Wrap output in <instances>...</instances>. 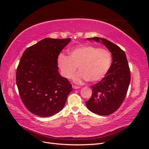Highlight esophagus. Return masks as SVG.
Instances as JSON below:
<instances>
[{
  "label": "esophagus",
  "mask_w": 149,
  "mask_h": 149,
  "mask_svg": "<svg viewBox=\"0 0 149 149\" xmlns=\"http://www.w3.org/2000/svg\"><path fill=\"white\" fill-rule=\"evenodd\" d=\"M72 88H73L74 89H78V88H80V87L77 86H75V85H72Z\"/></svg>",
  "instance_id": "esophagus-1"
}]
</instances>
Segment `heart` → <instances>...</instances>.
I'll return each mask as SVG.
<instances>
[{
	"label": "heart",
	"instance_id": "1",
	"mask_svg": "<svg viewBox=\"0 0 149 149\" xmlns=\"http://www.w3.org/2000/svg\"><path fill=\"white\" fill-rule=\"evenodd\" d=\"M69 56L59 54L58 65L66 78H71L78 67L80 72L73 78L77 83L83 80L92 83L101 81L108 73L112 61L111 54L108 49L91 45L77 46L69 50Z\"/></svg>",
	"mask_w": 149,
	"mask_h": 149
}]
</instances>
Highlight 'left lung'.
I'll return each mask as SVG.
<instances>
[{
	"mask_svg": "<svg viewBox=\"0 0 149 149\" xmlns=\"http://www.w3.org/2000/svg\"><path fill=\"white\" fill-rule=\"evenodd\" d=\"M101 42L112 54L113 62L105 77L92 86V95L86 102L91 111L101 116L111 114L117 110L126 96L131 81L130 69L124 51L117 45L102 38H87Z\"/></svg>",
	"mask_w": 149,
	"mask_h": 149,
	"instance_id": "1",
	"label": "left lung"
}]
</instances>
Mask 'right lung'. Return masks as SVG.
<instances>
[{
  "mask_svg": "<svg viewBox=\"0 0 149 149\" xmlns=\"http://www.w3.org/2000/svg\"><path fill=\"white\" fill-rule=\"evenodd\" d=\"M71 38H45L24 52L16 72L22 100L32 114L47 117L62 110L72 91L58 73L57 58Z\"/></svg>",
  "mask_w": 149,
  "mask_h": 149,
  "instance_id": "add662e5",
  "label": "right lung"
}]
</instances>
